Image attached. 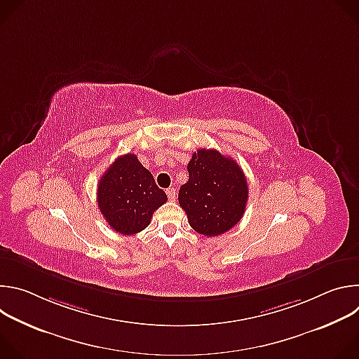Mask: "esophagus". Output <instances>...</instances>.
I'll return each mask as SVG.
<instances>
[{
  "label": "esophagus",
  "instance_id": "1",
  "mask_svg": "<svg viewBox=\"0 0 359 359\" xmlns=\"http://www.w3.org/2000/svg\"><path fill=\"white\" fill-rule=\"evenodd\" d=\"M166 194H168V197H169V200H176V189H173V187H169L168 190H166Z\"/></svg>",
  "mask_w": 359,
  "mask_h": 359
}]
</instances>
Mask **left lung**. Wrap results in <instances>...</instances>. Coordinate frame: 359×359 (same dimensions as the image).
I'll use <instances>...</instances> for the list:
<instances>
[{
	"instance_id": "left-lung-1",
	"label": "left lung",
	"mask_w": 359,
	"mask_h": 359,
	"mask_svg": "<svg viewBox=\"0 0 359 359\" xmlns=\"http://www.w3.org/2000/svg\"><path fill=\"white\" fill-rule=\"evenodd\" d=\"M189 180L179 190V204L197 233L215 237L243 217L248 186L240 166L216 149H198L187 165Z\"/></svg>"
}]
</instances>
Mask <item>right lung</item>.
<instances>
[{"instance_id": "1", "label": "right lung", "mask_w": 359, "mask_h": 359, "mask_svg": "<svg viewBox=\"0 0 359 359\" xmlns=\"http://www.w3.org/2000/svg\"><path fill=\"white\" fill-rule=\"evenodd\" d=\"M96 197L102 216L125 236L146 229L153 213L168 201L166 193L133 153L119 156L102 175Z\"/></svg>"}]
</instances>
